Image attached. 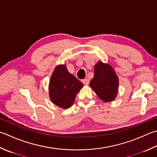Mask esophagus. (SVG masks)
<instances>
[{
  "instance_id": "34e87169",
  "label": "esophagus",
  "mask_w": 157,
  "mask_h": 157,
  "mask_svg": "<svg viewBox=\"0 0 157 157\" xmlns=\"http://www.w3.org/2000/svg\"><path fill=\"white\" fill-rule=\"evenodd\" d=\"M83 84H85V85H88L89 84V79H84L82 80Z\"/></svg>"
}]
</instances>
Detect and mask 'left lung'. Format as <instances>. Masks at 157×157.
<instances>
[{
  "mask_svg": "<svg viewBox=\"0 0 157 157\" xmlns=\"http://www.w3.org/2000/svg\"><path fill=\"white\" fill-rule=\"evenodd\" d=\"M90 86L101 100L110 102L117 95L118 76L111 66L99 62L94 66V78L91 79Z\"/></svg>",
  "mask_w": 157,
  "mask_h": 157,
  "instance_id": "8db88e82",
  "label": "left lung"
}]
</instances>
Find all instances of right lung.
<instances>
[{
    "label": "right lung",
    "instance_id": "right-lung-1",
    "mask_svg": "<svg viewBox=\"0 0 157 157\" xmlns=\"http://www.w3.org/2000/svg\"><path fill=\"white\" fill-rule=\"evenodd\" d=\"M82 87V83L71 74L65 65H58L55 68L50 81V99L55 105L67 109L73 105L76 94Z\"/></svg>",
    "mask_w": 157,
    "mask_h": 157
}]
</instances>
